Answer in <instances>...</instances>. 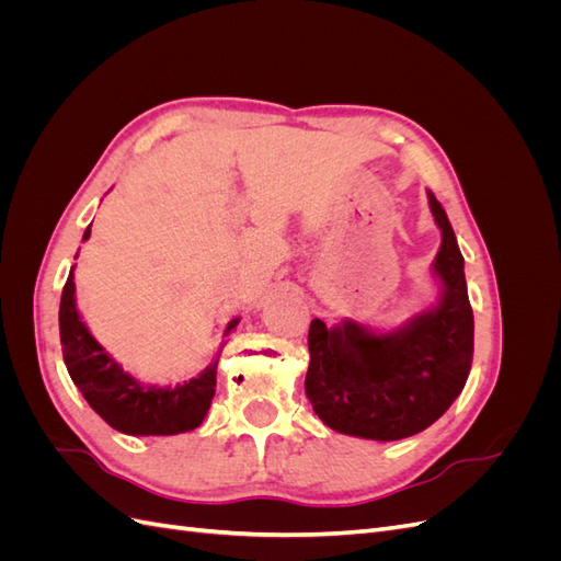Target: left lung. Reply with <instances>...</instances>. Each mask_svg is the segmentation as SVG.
Wrapping results in <instances>:
<instances>
[{"label":"left lung","instance_id":"8db88e82","mask_svg":"<svg viewBox=\"0 0 561 561\" xmlns=\"http://www.w3.org/2000/svg\"><path fill=\"white\" fill-rule=\"evenodd\" d=\"M428 201L443 231L433 264L443 280L437 307L388 334L353 320L336 328L311 320L304 388L316 414L336 433L381 443L416 435L449 410L470 375L474 322L463 254L433 192Z\"/></svg>","mask_w":561,"mask_h":561}]
</instances>
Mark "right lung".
Listing matches in <instances>:
<instances>
[{
	"label": "right lung",
	"mask_w": 561,
	"mask_h": 561,
	"mask_svg": "<svg viewBox=\"0 0 561 561\" xmlns=\"http://www.w3.org/2000/svg\"><path fill=\"white\" fill-rule=\"evenodd\" d=\"M91 236V227L83 241ZM75 266L60 297V344L67 371L81 396L110 426L126 435H178L194 431L206 419L217 383V363L196 379L175 388L142 386L114 363L83 325L75 304ZM239 318L227 325L229 334Z\"/></svg>",
	"instance_id": "add662e5"
}]
</instances>
